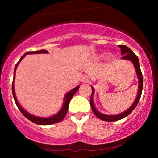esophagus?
Wrapping results in <instances>:
<instances>
[{
  "label": "esophagus",
  "mask_w": 158,
  "mask_h": 158,
  "mask_svg": "<svg viewBox=\"0 0 158 158\" xmlns=\"http://www.w3.org/2000/svg\"><path fill=\"white\" fill-rule=\"evenodd\" d=\"M88 80H89V79H88V76H86V75L83 76L81 79V81H82V82H87V81H88Z\"/></svg>",
  "instance_id": "1"
}]
</instances>
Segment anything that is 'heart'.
Masks as SVG:
<instances>
[{"instance_id": "1", "label": "heart", "mask_w": 158, "mask_h": 158, "mask_svg": "<svg viewBox=\"0 0 158 158\" xmlns=\"http://www.w3.org/2000/svg\"><path fill=\"white\" fill-rule=\"evenodd\" d=\"M108 58H109V59H110V58H111V56H108Z\"/></svg>"}]
</instances>
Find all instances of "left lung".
I'll use <instances>...</instances> for the list:
<instances>
[{
    "label": "left lung",
    "mask_w": 158,
    "mask_h": 158,
    "mask_svg": "<svg viewBox=\"0 0 158 158\" xmlns=\"http://www.w3.org/2000/svg\"><path fill=\"white\" fill-rule=\"evenodd\" d=\"M119 47L120 48L121 50V54L123 55V56L121 59H126V60L131 61L132 63L134 64V66H135L136 73H137V77H138L139 80V85H138V92H137V97H136V99L134 102L133 104L131 105V106L128 108V110H125L123 113L117 114V115H106V114H103L99 113L98 110L96 109L95 106H94V101H93V94H94V88H92V94L91 96H90V107H91V109L93 110V112L95 114L96 116L99 119H102V120L107 121V122H114V121H117L119 120V119L124 118V117H127V116L129 115L130 114L135 110V108L137 106V103H138L139 99H140L141 94H142V90H143V75L142 72H141L140 67H139V59L137 58V56L134 53L133 51L130 48H128V47L126 46V45H119Z\"/></svg>",
    "instance_id": "8db88e82"
}]
</instances>
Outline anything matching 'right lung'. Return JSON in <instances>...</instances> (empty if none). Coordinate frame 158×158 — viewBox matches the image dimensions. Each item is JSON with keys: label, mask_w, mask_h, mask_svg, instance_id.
<instances>
[{"label": "right lung", "mask_w": 158, "mask_h": 158, "mask_svg": "<svg viewBox=\"0 0 158 158\" xmlns=\"http://www.w3.org/2000/svg\"><path fill=\"white\" fill-rule=\"evenodd\" d=\"M35 53H48V50H37V51H30V52H27L24 55H23L21 56V58L20 59V60L18 61V63L16 64L15 67V70H14V77H13V81H12V95H13L14 99H15V102L16 106H17L18 108L20 110V111L21 112V114L26 117L27 119H28L29 120H30L31 122L35 123V124L38 125H42V126H48V125H52L54 124V123H59L60 121L62 120L64 118L65 115H66L67 111H68V106H69V103H70V99H72V97H73L74 94H76V92L79 90V86L76 87L75 88H73V90H70V91L68 92L66 94L64 97V104H63L62 108L58 112L57 114H55V115L52 116L50 117H48V118H44V117H35V116L32 115V114H29L28 112H27L23 108L19 105V102L17 100V98H16L15 94V90H14V79H15V70L16 68H17L18 65L20 63L22 59H23V57H25V56L27 54H35Z\"/></svg>", "instance_id": "obj_1"}]
</instances>
